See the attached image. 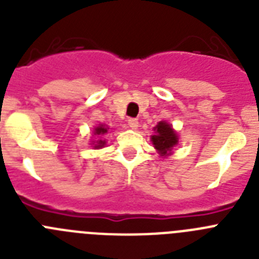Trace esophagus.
<instances>
[{
  "instance_id": "34e87169",
  "label": "esophagus",
  "mask_w": 259,
  "mask_h": 259,
  "mask_svg": "<svg viewBox=\"0 0 259 259\" xmlns=\"http://www.w3.org/2000/svg\"><path fill=\"white\" fill-rule=\"evenodd\" d=\"M128 127L132 128V130H136L139 127V120L135 118H130L128 119Z\"/></svg>"
}]
</instances>
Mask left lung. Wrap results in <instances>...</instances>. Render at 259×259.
Returning a JSON list of instances; mask_svg holds the SVG:
<instances>
[{
	"instance_id": "8db88e82",
	"label": "left lung",
	"mask_w": 259,
	"mask_h": 259,
	"mask_svg": "<svg viewBox=\"0 0 259 259\" xmlns=\"http://www.w3.org/2000/svg\"><path fill=\"white\" fill-rule=\"evenodd\" d=\"M153 130H154V135L152 136V143L154 148L158 150L161 157L170 155L174 146L179 143L178 134L167 122H159Z\"/></svg>"
}]
</instances>
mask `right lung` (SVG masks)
Here are the masks:
<instances>
[{
	"label": "right lung",
	"mask_w": 259,
	"mask_h": 259,
	"mask_svg": "<svg viewBox=\"0 0 259 259\" xmlns=\"http://www.w3.org/2000/svg\"><path fill=\"white\" fill-rule=\"evenodd\" d=\"M107 130H109V128L104 124H100L98 127L95 128V132H93V134H95L96 139H97V140L92 141V145L95 149H101V148H104V146L106 145V140L104 139V136L107 134Z\"/></svg>",
	"instance_id": "1"
}]
</instances>
